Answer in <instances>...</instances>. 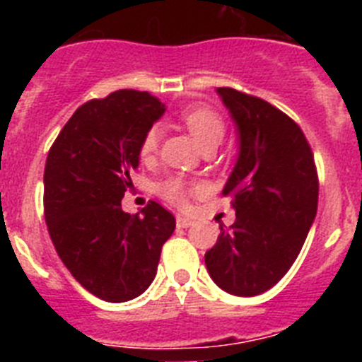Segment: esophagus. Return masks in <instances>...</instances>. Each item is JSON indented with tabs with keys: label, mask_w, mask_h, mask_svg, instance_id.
<instances>
[{
	"label": "esophagus",
	"mask_w": 362,
	"mask_h": 362,
	"mask_svg": "<svg viewBox=\"0 0 362 362\" xmlns=\"http://www.w3.org/2000/svg\"><path fill=\"white\" fill-rule=\"evenodd\" d=\"M175 225L179 226V228H188V226L194 225V221L188 219V217H183V216H177V219H175Z\"/></svg>",
	"instance_id": "esophagus-1"
}]
</instances>
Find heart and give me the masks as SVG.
<instances>
[{"label":"heart","instance_id":"b5f03b06","mask_svg":"<svg viewBox=\"0 0 362 362\" xmlns=\"http://www.w3.org/2000/svg\"><path fill=\"white\" fill-rule=\"evenodd\" d=\"M181 121L201 148L210 145V143L219 145L223 136H225V123H223L221 116L216 110L204 107V105H192V107L185 108L181 112ZM159 136L161 134H159L158 127L148 129V132L143 137L141 146H139L141 158H148L150 153H153V150L158 148ZM158 194L170 203L183 204L187 201L188 183L183 177H168L158 185Z\"/></svg>","mask_w":362,"mask_h":362}]
</instances>
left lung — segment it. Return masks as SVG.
Masks as SVG:
<instances>
[{
	"mask_svg": "<svg viewBox=\"0 0 362 362\" xmlns=\"http://www.w3.org/2000/svg\"><path fill=\"white\" fill-rule=\"evenodd\" d=\"M239 139L238 161L223 194L235 221L204 254L221 290L252 297L270 290L290 270L317 214L319 181L303 130L264 99L217 88Z\"/></svg>",
	"mask_w": 362,
	"mask_h": 362,
	"instance_id": "8db88e82",
	"label": "left lung"
}]
</instances>
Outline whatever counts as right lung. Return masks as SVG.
Here are the masks:
<instances>
[{
  "instance_id": "obj_1",
  "label": "right lung",
  "mask_w": 362,
  "mask_h": 362,
  "mask_svg": "<svg viewBox=\"0 0 362 362\" xmlns=\"http://www.w3.org/2000/svg\"><path fill=\"white\" fill-rule=\"evenodd\" d=\"M165 105L148 92L117 90L74 112L45 165V221L74 279L108 303L141 296L158 272L175 219L156 201L141 216L121 210L139 146Z\"/></svg>"
}]
</instances>
